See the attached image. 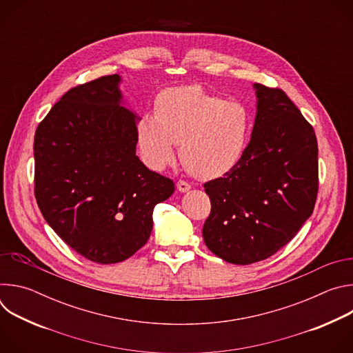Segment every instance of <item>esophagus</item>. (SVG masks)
Returning a JSON list of instances; mask_svg holds the SVG:
<instances>
[{"label": "esophagus", "mask_w": 353, "mask_h": 353, "mask_svg": "<svg viewBox=\"0 0 353 353\" xmlns=\"http://www.w3.org/2000/svg\"><path fill=\"white\" fill-rule=\"evenodd\" d=\"M190 188H191V185H190L187 181H184V180L177 181V190H179L180 192H187Z\"/></svg>", "instance_id": "1"}]
</instances>
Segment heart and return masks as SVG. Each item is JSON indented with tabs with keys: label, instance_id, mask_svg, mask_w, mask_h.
<instances>
[{
	"label": "heart",
	"instance_id": "heart-1",
	"mask_svg": "<svg viewBox=\"0 0 353 353\" xmlns=\"http://www.w3.org/2000/svg\"><path fill=\"white\" fill-rule=\"evenodd\" d=\"M251 119L234 100L207 92L198 85L162 90L155 114H142L135 125L139 155L152 170H163L176 161V146L187 170L199 179H218L243 159Z\"/></svg>",
	"mask_w": 353,
	"mask_h": 353
}]
</instances>
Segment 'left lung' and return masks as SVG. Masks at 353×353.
Wrapping results in <instances>:
<instances>
[{
	"instance_id": "1",
	"label": "left lung",
	"mask_w": 353,
	"mask_h": 353,
	"mask_svg": "<svg viewBox=\"0 0 353 353\" xmlns=\"http://www.w3.org/2000/svg\"><path fill=\"white\" fill-rule=\"evenodd\" d=\"M253 88L257 113L243 159L204 184L211 199L204 241L215 256L240 265L288 244L313 214L319 190L313 127L283 90Z\"/></svg>"
}]
</instances>
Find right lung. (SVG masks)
Masks as SVG:
<instances>
[{
    "mask_svg": "<svg viewBox=\"0 0 353 353\" xmlns=\"http://www.w3.org/2000/svg\"><path fill=\"white\" fill-rule=\"evenodd\" d=\"M119 74L68 90L34 134V195L74 251L97 264L131 257L152 232L157 204L174 183L137 157L132 112Z\"/></svg>",
    "mask_w": 353,
    "mask_h": 353,
    "instance_id": "add662e5",
    "label": "right lung"
}]
</instances>
